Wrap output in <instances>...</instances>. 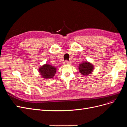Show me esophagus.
<instances>
[{"label":"esophagus","mask_w":127,"mask_h":127,"mask_svg":"<svg viewBox=\"0 0 127 127\" xmlns=\"http://www.w3.org/2000/svg\"><path fill=\"white\" fill-rule=\"evenodd\" d=\"M71 62L70 61H65L64 62V64L65 65H67V64H70Z\"/></svg>","instance_id":"obj_1"}]
</instances>
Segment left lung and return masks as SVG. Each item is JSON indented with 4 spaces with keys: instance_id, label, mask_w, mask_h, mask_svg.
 <instances>
[{
    "instance_id": "left-lung-1",
    "label": "left lung",
    "mask_w": 127,
    "mask_h": 127,
    "mask_svg": "<svg viewBox=\"0 0 127 127\" xmlns=\"http://www.w3.org/2000/svg\"><path fill=\"white\" fill-rule=\"evenodd\" d=\"M94 66L91 63L88 61H84L79 64L78 69L80 73L84 76H87L92 74L94 70Z\"/></svg>"
}]
</instances>
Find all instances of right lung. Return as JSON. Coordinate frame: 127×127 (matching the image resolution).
<instances>
[{
	"mask_svg": "<svg viewBox=\"0 0 127 127\" xmlns=\"http://www.w3.org/2000/svg\"><path fill=\"white\" fill-rule=\"evenodd\" d=\"M57 68L51 64H45L39 68V72L41 76L44 79H50L55 75Z\"/></svg>",
	"mask_w": 127,
	"mask_h": 127,
	"instance_id": "1",
	"label": "right lung"
}]
</instances>
